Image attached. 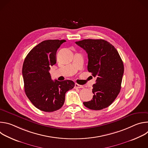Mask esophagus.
I'll list each match as a JSON object with an SVG mask.
<instances>
[{"label":"esophagus","instance_id":"34e87169","mask_svg":"<svg viewBox=\"0 0 148 148\" xmlns=\"http://www.w3.org/2000/svg\"><path fill=\"white\" fill-rule=\"evenodd\" d=\"M75 87L76 88H84V87H83L82 86L79 85V84H77V83L75 84Z\"/></svg>","mask_w":148,"mask_h":148}]
</instances>
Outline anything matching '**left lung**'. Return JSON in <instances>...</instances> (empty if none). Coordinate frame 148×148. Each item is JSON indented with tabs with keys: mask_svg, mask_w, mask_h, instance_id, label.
<instances>
[{
	"mask_svg": "<svg viewBox=\"0 0 148 148\" xmlns=\"http://www.w3.org/2000/svg\"><path fill=\"white\" fill-rule=\"evenodd\" d=\"M75 43L88 54V71L97 77L92 86V99L84 102L92 110L107 108L116 99L121 88L124 71L122 60L116 49L102 39H84Z\"/></svg>",
	"mask_w": 148,
	"mask_h": 148,
	"instance_id": "obj_1",
	"label": "left lung"
}]
</instances>
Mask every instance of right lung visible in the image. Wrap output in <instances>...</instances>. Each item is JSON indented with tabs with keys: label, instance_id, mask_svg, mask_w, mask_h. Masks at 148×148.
<instances>
[{
	"label": "right lung",
	"instance_id": "right-lung-1",
	"mask_svg": "<svg viewBox=\"0 0 148 148\" xmlns=\"http://www.w3.org/2000/svg\"><path fill=\"white\" fill-rule=\"evenodd\" d=\"M65 40H48L41 42L25 59L22 74L25 91L31 102L38 110L53 112L61 108L67 91L73 89L71 80L51 79L49 71L56 63V52Z\"/></svg>",
	"mask_w": 148,
	"mask_h": 148
}]
</instances>
